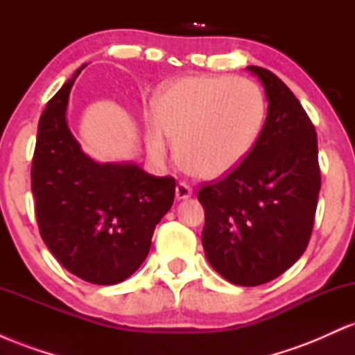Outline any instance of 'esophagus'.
I'll return each instance as SVG.
<instances>
[{"label": "esophagus", "instance_id": "1", "mask_svg": "<svg viewBox=\"0 0 355 355\" xmlns=\"http://www.w3.org/2000/svg\"><path fill=\"white\" fill-rule=\"evenodd\" d=\"M175 197H177V200H185V198L191 197V189L187 183H178L177 189H175Z\"/></svg>", "mask_w": 355, "mask_h": 355}]
</instances>
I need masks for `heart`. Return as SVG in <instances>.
I'll list each match as a JSON object with an SVG mask.
<instances>
[{
  "label": "heart",
  "mask_w": 355,
  "mask_h": 355,
  "mask_svg": "<svg viewBox=\"0 0 355 355\" xmlns=\"http://www.w3.org/2000/svg\"><path fill=\"white\" fill-rule=\"evenodd\" d=\"M155 123L148 133L153 157L164 160L166 144L177 148L182 168L214 180L245 160L266 118L262 89L242 76H183L155 95Z\"/></svg>",
  "instance_id": "b5f03b06"
}]
</instances>
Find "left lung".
Instances as JSON below:
<instances>
[{"label": "left lung", "mask_w": 355, "mask_h": 355, "mask_svg": "<svg viewBox=\"0 0 355 355\" xmlns=\"http://www.w3.org/2000/svg\"><path fill=\"white\" fill-rule=\"evenodd\" d=\"M266 89L267 118L237 168L198 191L202 245L223 279L255 287L291 268L311 240L320 190L317 133L279 76L247 67Z\"/></svg>", "instance_id": "1"}]
</instances>
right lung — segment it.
<instances>
[{"instance_id":"1","label":"right lung","mask_w":355,"mask_h":355,"mask_svg":"<svg viewBox=\"0 0 355 355\" xmlns=\"http://www.w3.org/2000/svg\"><path fill=\"white\" fill-rule=\"evenodd\" d=\"M80 67L48 101L38 123L31 191L42 239L73 275L115 285L144 263L157 223L175 198V178L137 164H98L81 150L67 123Z\"/></svg>"}]
</instances>
